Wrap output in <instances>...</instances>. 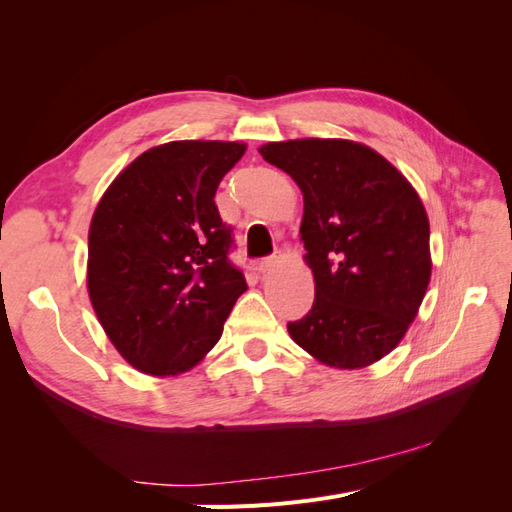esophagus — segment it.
<instances>
[{"instance_id":"34e87169","label":"esophagus","mask_w":512,"mask_h":512,"mask_svg":"<svg viewBox=\"0 0 512 512\" xmlns=\"http://www.w3.org/2000/svg\"><path fill=\"white\" fill-rule=\"evenodd\" d=\"M275 265H277V258L275 256H269V258H262L260 262H258V271L265 275V273H271L273 269H275Z\"/></svg>"}]
</instances>
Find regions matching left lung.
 <instances>
[{
    "mask_svg": "<svg viewBox=\"0 0 512 512\" xmlns=\"http://www.w3.org/2000/svg\"><path fill=\"white\" fill-rule=\"evenodd\" d=\"M303 192L301 241L316 299L288 322L305 352L337 369L380 361L406 335L431 277L429 220L410 181L344 138L262 145Z\"/></svg>",
    "mask_w": 512,
    "mask_h": 512,
    "instance_id": "1",
    "label": "left lung"
}]
</instances>
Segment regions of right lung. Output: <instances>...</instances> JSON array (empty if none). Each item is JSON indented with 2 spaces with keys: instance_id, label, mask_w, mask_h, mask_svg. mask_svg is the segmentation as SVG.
<instances>
[{
  "instance_id": "obj_1",
  "label": "right lung",
  "mask_w": 512,
  "mask_h": 512,
  "mask_svg": "<svg viewBox=\"0 0 512 512\" xmlns=\"http://www.w3.org/2000/svg\"><path fill=\"white\" fill-rule=\"evenodd\" d=\"M243 143L173 141L141 153L100 198L89 226L87 290L132 367L177 376L218 344L247 290L215 192Z\"/></svg>"
}]
</instances>
